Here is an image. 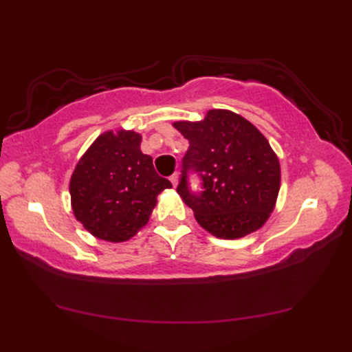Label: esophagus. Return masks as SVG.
Instances as JSON below:
<instances>
[{
  "label": "esophagus",
  "instance_id": "1",
  "mask_svg": "<svg viewBox=\"0 0 352 352\" xmlns=\"http://www.w3.org/2000/svg\"><path fill=\"white\" fill-rule=\"evenodd\" d=\"M169 180H170L172 184H174V186H177V184H178V174H177V172L169 177Z\"/></svg>",
  "mask_w": 352,
  "mask_h": 352
}]
</instances>
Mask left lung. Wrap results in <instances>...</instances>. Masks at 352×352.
Wrapping results in <instances>:
<instances>
[{
    "mask_svg": "<svg viewBox=\"0 0 352 352\" xmlns=\"http://www.w3.org/2000/svg\"><path fill=\"white\" fill-rule=\"evenodd\" d=\"M189 141L177 192L195 220L220 239H239L270 217L281 183V169L269 141L245 118L230 110H210L204 121L174 122ZM195 171L202 190L194 193L187 174Z\"/></svg>",
    "mask_w": 352,
    "mask_h": 352,
    "instance_id": "1",
    "label": "left lung"
}]
</instances>
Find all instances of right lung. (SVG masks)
I'll return each mask as SVG.
<instances>
[{
	"label": "right lung",
	"instance_id": "add662e5",
	"mask_svg": "<svg viewBox=\"0 0 352 352\" xmlns=\"http://www.w3.org/2000/svg\"><path fill=\"white\" fill-rule=\"evenodd\" d=\"M140 144L141 135L132 130L105 132L83 153L71 175L74 216L98 239L129 241L148 222L157 195L172 188Z\"/></svg>",
	"mask_w": 352,
	"mask_h": 352
}]
</instances>
